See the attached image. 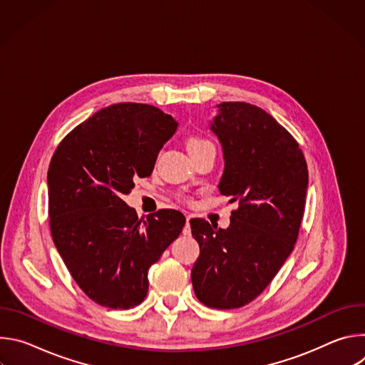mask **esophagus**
Returning <instances> with one entry per match:
<instances>
[{
  "instance_id": "obj_1",
  "label": "esophagus",
  "mask_w": 365,
  "mask_h": 365,
  "mask_svg": "<svg viewBox=\"0 0 365 365\" xmlns=\"http://www.w3.org/2000/svg\"><path fill=\"white\" fill-rule=\"evenodd\" d=\"M189 221H190V217L187 215L186 217V225L183 228V235H190V224H189Z\"/></svg>"
}]
</instances>
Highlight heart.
Returning <instances> with one entry per match:
<instances>
[{
	"label": "heart",
	"mask_w": 365,
	"mask_h": 365,
	"mask_svg": "<svg viewBox=\"0 0 365 365\" xmlns=\"http://www.w3.org/2000/svg\"><path fill=\"white\" fill-rule=\"evenodd\" d=\"M206 144H211V143L203 137H190L187 140V150H193V148H197V147H202Z\"/></svg>",
	"instance_id": "obj_1"
}]
</instances>
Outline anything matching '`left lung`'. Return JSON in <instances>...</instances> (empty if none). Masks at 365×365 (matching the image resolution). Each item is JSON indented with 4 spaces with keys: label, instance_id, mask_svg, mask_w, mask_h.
Listing matches in <instances>:
<instances>
[{
    "label": "left lung",
    "instance_id": "obj_1",
    "mask_svg": "<svg viewBox=\"0 0 365 365\" xmlns=\"http://www.w3.org/2000/svg\"><path fill=\"white\" fill-rule=\"evenodd\" d=\"M210 128L224 154L218 189L240 207L227 230L190 220L200 248L190 277L203 304L235 309L262 293L293 251L309 175L296 140L262 108L221 102Z\"/></svg>",
    "mask_w": 365,
    "mask_h": 365
}]
</instances>
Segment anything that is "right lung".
I'll use <instances>...</instances> for the list:
<instances>
[{"mask_svg": "<svg viewBox=\"0 0 365 365\" xmlns=\"http://www.w3.org/2000/svg\"><path fill=\"white\" fill-rule=\"evenodd\" d=\"M179 123L145 103H114L72 130L47 172L53 242L73 280L111 309L141 303L148 269L180 235L186 218L160 210L140 220L123 196L150 176Z\"/></svg>", "mask_w": 365, "mask_h": 365, "instance_id": "1", "label": "right lung"}]
</instances>
